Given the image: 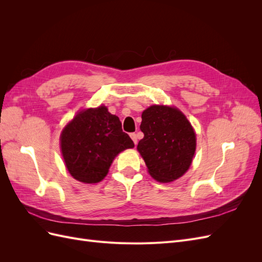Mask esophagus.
I'll return each mask as SVG.
<instances>
[{
    "label": "esophagus",
    "mask_w": 262,
    "mask_h": 262,
    "mask_svg": "<svg viewBox=\"0 0 262 262\" xmlns=\"http://www.w3.org/2000/svg\"><path fill=\"white\" fill-rule=\"evenodd\" d=\"M130 137L132 139V141L134 142V144H137L138 143V136H137V134L136 133H131Z\"/></svg>",
    "instance_id": "34e87169"
}]
</instances>
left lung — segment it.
<instances>
[{
  "instance_id": "1",
  "label": "left lung",
  "mask_w": 262,
  "mask_h": 262,
  "mask_svg": "<svg viewBox=\"0 0 262 262\" xmlns=\"http://www.w3.org/2000/svg\"><path fill=\"white\" fill-rule=\"evenodd\" d=\"M144 138L138 150L149 175L160 182L178 179L189 169L195 152V133L179 109L153 105L142 113Z\"/></svg>"
}]
</instances>
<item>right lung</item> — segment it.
<instances>
[{"mask_svg": "<svg viewBox=\"0 0 262 262\" xmlns=\"http://www.w3.org/2000/svg\"><path fill=\"white\" fill-rule=\"evenodd\" d=\"M121 122L107 107L84 109L61 133V152L71 176L85 184H96L108 173L115 157L134 147Z\"/></svg>", "mask_w": 262, "mask_h": 262, "instance_id": "right-lung-1", "label": "right lung"}]
</instances>
